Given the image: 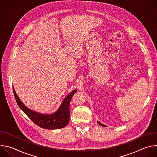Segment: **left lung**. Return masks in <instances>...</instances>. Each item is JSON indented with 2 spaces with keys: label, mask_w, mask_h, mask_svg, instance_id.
I'll return each mask as SVG.
<instances>
[{
  "label": "left lung",
  "mask_w": 157,
  "mask_h": 157,
  "mask_svg": "<svg viewBox=\"0 0 157 157\" xmlns=\"http://www.w3.org/2000/svg\"><path fill=\"white\" fill-rule=\"evenodd\" d=\"M98 123L100 125H101V126H103V127H105L106 125H104V124H102V123H101L100 122H99V121H98Z\"/></svg>",
  "instance_id": "left-lung-1"
}]
</instances>
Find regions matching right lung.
I'll return each instance as SVG.
<instances>
[{
  "label": "right lung",
  "mask_w": 157,
  "mask_h": 157,
  "mask_svg": "<svg viewBox=\"0 0 157 157\" xmlns=\"http://www.w3.org/2000/svg\"><path fill=\"white\" fill-rule=\"evenodd\" d=\"M13 94L20 109L37 125L45 129H59L68 125L70 121V104L71 99L77 90L73 91L63 100L57 111L52 114H44L30 110L21 101L13 87Z\"/></svg>",
  "instance_id": "right-lung-1"
}]
</instances>
